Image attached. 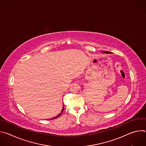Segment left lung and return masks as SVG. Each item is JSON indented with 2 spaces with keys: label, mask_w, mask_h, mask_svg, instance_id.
Here are the masks:
<instances>
[{
  "label": "left lung",
  "mask_w": 146,
  "mask_h": 146,
  "mask_svg": "<svg viewBox=\"0 0 146 146\" xmlns=\"http://www.w3.org/2000/svg\"><path fill=\"white\" fill-rule=\"evenodd\" d=\"M102 52V53H105V54H111V52H109V51H103Z\"/></svg>",
  "instance_id": "1"
}]
</instances>
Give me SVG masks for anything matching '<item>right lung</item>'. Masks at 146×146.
Here are the masks:
<instances>
[{
    "instance_id": "right-lung-1",
    "label": "right lung",
    "mask_w": 146,
    "mask_h": 146,
    "mask_svg": "<svg viewBox=\"0 0 146 146\" xmlns=\"http://www.w3.org/2000/svg\"><path fill=\"white\" fill-rule=\"evenodd\" d=\"M64 106H63V108H62V111H61V112H60V113H59L58 115H56V117H53V118H51V119H55V118H58V117H59L60 115H61V114L62 113V112L64 111Z\"/></svg>"
}]
</instances>
